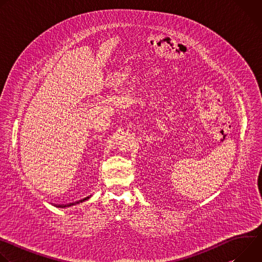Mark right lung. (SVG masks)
Listing matches in <instances>:
<instances>
[{"instance_id": "add662e5", "label": "right lung", "mask_w": 262, "mask_h": 262, "mask_svg": "<svg viewBox=\"0 0 262 262\" xmlns=\"http://www.w3.org/2000/svg\"><path fill=\"white\" fill-rule=\"evenodd\" d=\"M64 207H66V205H65V206H64Z\"/></svg>"}]
</instances>
